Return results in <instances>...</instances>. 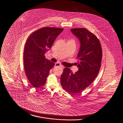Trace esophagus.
<instances>
[{"mask_svg": "<svg viewBox=\"0 0 123 123\" xmlns=\"http://www.w3.org/2000/svg\"><path fill=\"white\" fill-rule=\"evenodd\" d=\"M55 67H63V65H62L61 64H60L59 63H56L55 64V66H54Z\"/></svg>", "mask_w": 123, "mask_h": 123, "instance_id": "1", "label": "esophagus"}]
</instances>
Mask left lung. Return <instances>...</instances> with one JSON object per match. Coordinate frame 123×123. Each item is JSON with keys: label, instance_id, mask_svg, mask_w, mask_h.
Listing matches in <instances>:
<instances>
[{"label": "left lung", "instance_id": "obj_1", "mask_svg": "<svg viewBox=\"0 0 123 123\" xmlns=\"http://www.w3.org/2000/svg\"><path fill=\"white\" fill-rule=\"evenodd\" d=\"M70 30L80 43L77 57L78 70L73 73L70 68H65L60 82L67 92L74 94L81 92L94 81L99 72L102 54L99 40L93 33L84 28Z\"/></svg>", "mask_w": 123, "mask_h": 123}]
</instances>
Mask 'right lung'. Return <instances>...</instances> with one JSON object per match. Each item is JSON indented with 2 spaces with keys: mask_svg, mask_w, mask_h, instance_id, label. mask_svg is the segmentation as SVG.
<instances>
[{
  "mask_svg": "<svg viewBox=\"0 0 123 123\" xmlns=\"http://www.w3.org/2000/svg\"><path fill=\"white\" fill-rule=\"evenodd\" d=\"M64 29L45 27L30 35L24 50V67L31 85L40 88L46 83L49 71L55 64L45 59V54L50 50L56 38Z\"/></svg>",
  "mask_w": 123,
  "mask_h": 123,
  "instance_id": "1",
  "label": "right lung"
}]
</instances>
